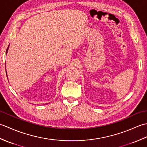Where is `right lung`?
Instances as JSON below:
<instances>
[{"label": "right lung", "mask_w": 147, "mask_h": 147, "mask_svg": "<svg viewBox=\"0 0 147 147\" xmlns=\"http://www.w3.org/2000/svg\"><path fill=\"white\" fill-rule=\"evenodd\" d=\"M7 50H8V48L7 49V51H6V54H7Z\"/></svg>", "instance_id": "1"}]
</instances>
